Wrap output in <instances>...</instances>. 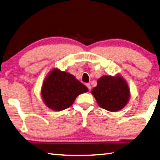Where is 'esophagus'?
<instances>
[{
	"instance_id": "34e87169",
	"label": "esophagus",
	"mask_w": 160,
	"mask_h": 160,
	"mask_svg": "<svg viewBox=\"0 0 160 160\" xmlns=\"http://www.w3.org/2000/svg\"><path fill=\"white\" fill-rule=\"evenodd\" d=\"M86 86L87 87V88L89 89V90H91V89H92V87H91V85H90V84H89V83H87V84H86Z\"/></svg>"
}]
</instances>
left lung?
<instances>
[{
  "label": "left lung",
  "mask_w": 160,
  "mask_h": 160,
  "mask_svg": "<svg viewBox=\"0 0 160 160\" xmlns=\"http://www.w3.org/2000/svg\"><path fill=\"white\" fill-rule=\"evenodd\" d=\"M92 93L100 107L114 112L123 109L130 97L126 80L119 74L98 78L97 86L93 87Z\"/></svg>",
  "instance_id": "left-lung-1"
}]
</instances>
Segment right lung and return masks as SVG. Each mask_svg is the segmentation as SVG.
I'll list each match as a JSON object with an SVG mask.
<instances>
[{"label": "right lung", "instance_id": "1", "mask_svg": "<svg viewBox=\"0 0 160 160\" xmlns=\"http://www.w3.org/2000/svg\"><path fill=\"white\" fill-rule=\"evenodd\" d=\"M88 91L72 74L53 68L43 80L41 96L47 107L59 112L69 108L78 95Z\"/></svg>", "mask_w": 160, "mask_h": 160}]
</instances>
